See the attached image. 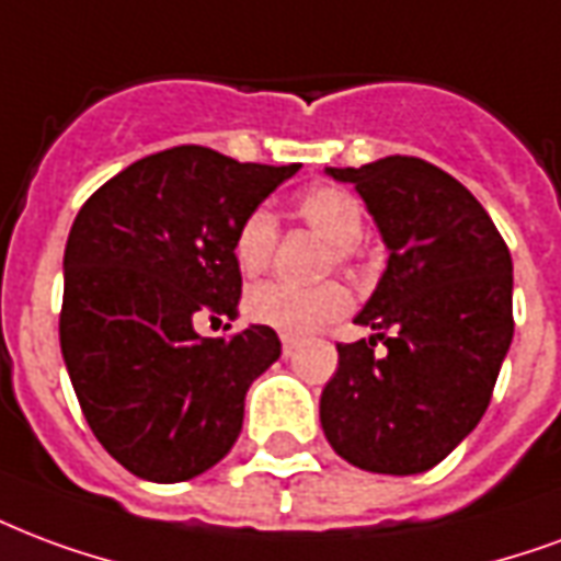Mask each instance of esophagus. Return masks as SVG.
<instances>
[{
  "label": "esophagus",
  "instance_id": "esophagus-1",
  "mask_svg": "<svg viewBox=\"0 0 561 561\" xmlns=\"http://www.w3.org/2000/svg\"><path fill=\"white\" fill-rule=\"evenodd\" d=\"M294 351H297V339L294 335H282V354L294 356Z\"/></svg>",
  "mask_w": 561,
  "mask_h": 561
}]
</instances>
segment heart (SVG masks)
<instances>
[{
	"mask_svg": "<svg viewBox=\"0 0 561 561\" xmlns=\"http://www.w3.org/2000/svg\"><path fill=\"white\" fill-rule=\"evenodd\" d=\"M297 217L333 243L335 261L354 259L356 240L363 238L365 217L363 205L347 190L314 186L297 202ZM276 240H279V222L270 210L259 207L247 214L231 243V255L238 261L240 273L259 276L261 270H267ZM243 309L252 321L264 323L276 333L306 335L323 323L342 318L351 309V294L339 282H321L312 288L291 282H261L249 288Z\"/></svg>",
	"mask_w": 561,
	"mask_h": 561,
	"instance_id": "obj_1",
	"label": "heart"
}]
</instances>
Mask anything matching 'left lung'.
<instances>
[{
  "mask_svg": "<svg viewBox=\"0 0 561 561\" xmlns=\"http://www.w3.org/2000/svg\"><path fill=\"white\" fill-rule=\"evenodd\" d=\"M354 184L386 243V270L339 344L321 392V428L359 470L437 467L484 410L512 347V255L467 186L419 157L327 169ZM377 341L386 352H375Z\"/></svg>",
  "mask_w": 561,
  "mask_h": 561,
  "instance_id": "1",
  "label": "left lung"
}]
</instances>
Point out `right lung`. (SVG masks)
Here are the masks:
<instances>
[{"label":"right lung","instance_id":"1","mask_svg":"<svg viewBox=\"0 0 561 561\" xmlns=\"http://www.w3.org/2000/svg\"><path fill=\"white\" fill-rule=\"evenodd\" d=\"M297 169L178 145L127 165L73 219L61 356L89 428L133 476L193 479L240 437L249 386L279 359V335L252 323L202 339L193 318L238 312L234 231Z\"/></svg>","mask_w":561,"mask_h":561}]
</instances>
